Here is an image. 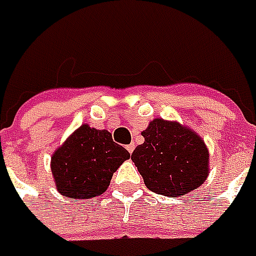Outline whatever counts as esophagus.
Wrapping results in <instances>:
<instances>
[{
  "instance_id": "esophagus-1",
  "label": "esophagus",
  "mask_w": 256,
  "mask_h": 256,
  "mask_svg": "<svg viewBox=\"0 0 256 256\" xmlns=\"http://www.w3.org/2000/svg\"><path fill=\"white\" fill-rule=\"evenodd\" d=\"M125 148H126V151H128L130 154H132V151L135 150V146H134V144H128V146H126Z\"/></svg>"
}]
</instances>
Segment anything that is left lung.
I'll use <instances>...</instances> for the list:
<instances>
[{
	"instance_id": "obj_1",
	"label": "left lung",
	"mask_w": 256,
	"mask_h": 256,
	"mask_svg": "<svg viewBox=\"0 0 256 256\" xmlns=\"http://www.w3.org/2000/svg\"><path fill=\"white\" fill-rule=\"evenodd\" d=\"M141 135L144 142L135 148L131 160L151 192L182 198L204 183L209 151L194 131L157 118Z\"/></svg>"
}]
</instances>
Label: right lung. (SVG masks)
Returning a JSON list of instances; mask_svg holds the SVG:
<instances>
[{
    "mask_svg": "<svg viewBox=\"0 0 256 256\" xmlns=\"http://www.w3.org/2000/svg\"><path fill=\"white\" fill-rule=\"evenodd\" d=\"M130 158L106 130L84 124L52 156V174L60 194L90 198L108 188L114 172Z\"/></svg>",
    "mask_w": 256,
    "mask_h": 256,
    "instance_id": "1",
    "label": "right lung"
}]
</instances>
